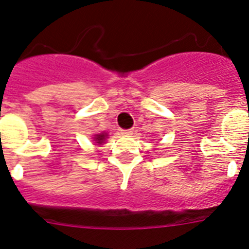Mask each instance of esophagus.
<instances>
[{
	"label": "esophagus",
	"instance_id": "esophagus-1",
	"mask_svg": "<svg viewBox=\"0 0 249 249\" xmlns=\"http://www.w3.org/2000/svg\"><path fill=\"white\" fill-rule=\"evenodd\" d=\"M133 133V129H123L122 131V135H126V136H129Z\"/></svg>",
	"mask_w": 249,
	"mask_h": 249
}]
</instances>
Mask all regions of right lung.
I'll use <instances>...</instances> for the list:
<instances>
[{"instance_id":"1","label":"right lung","mask_w":249,"mask_h":249,"mask_svg":"<svg viewBox=\"0 0 249 249\" xmlns=\"http://www.w3.org/2000/svg\"><path fill=\"white\" fill-rule=\"evenodd\" d=\"M106 138H107V133H98V135H94V137H93V140L96 141V143H98V144H102L103 142H105V140Z\"/></svg>"}]
</instances>
